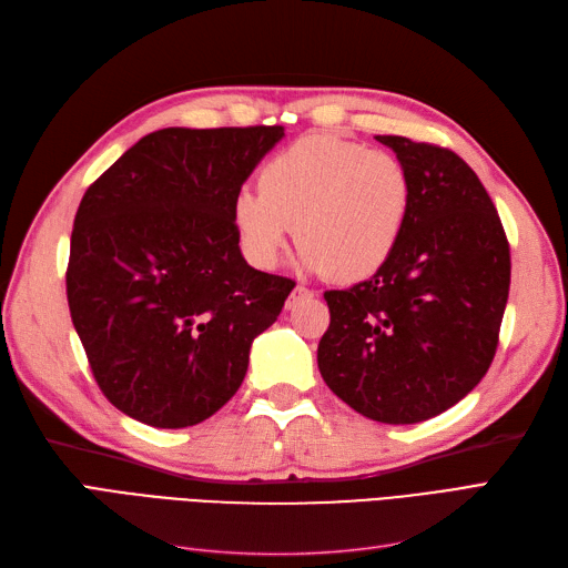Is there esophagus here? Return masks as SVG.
I'll list each match as a JSON object with an SVG mask.
<instances>
[{
    "label": "esophagus",
    "instance_id": "1",
    "mask_svg": "<svg viewBox=\"0 0 568 568\" xmlns=\"http://www.w3.org/2000/svg\"><path fill=\"white\" fill-rule=\"evenodd\" d=\"M311 296H315L311 288L307 286H303V284H298V286H294V291H291V296L286 298V307L288 311H294V307L303 301V298H311Z\"/></svg>",
    "mask_w": 568,
    "mask_h": 568
}]
</instances>
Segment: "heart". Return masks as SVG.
Returning a JSON list of instances; mask_svg holds the SVG:
<instances>
[{"mask_svg": "<svg viewBox=\"0 0 568 568\" xmlns=\"http://www.w3.org/2000/svg\"><path fill=\"white\" fill-rule=\"evenodd\" d=\"M239 189L232 222L246 261L272 270L291 239L305 267L341 282L372 277L400 242L412 201L407 168L388 151L329 134L303 136Z\"/></svg>", "mask_w": 568, "mask_h": 568, "instance_id": "heart-1", "label": "heart"}]
</instances>
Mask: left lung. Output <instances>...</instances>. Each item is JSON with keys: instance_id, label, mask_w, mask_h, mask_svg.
<instances>
[{"instance_id": "1", "label": "left lung", "mask_w": 568, "mask_h": 568, "mask_svg": "<svg viewBox=\"0 0 568 568\" xmlns=\"http://www.w3.org/2000/svg\"><path fill=\"white\" fill-rule=\"evenodd\" d=\"M407 168L400 242L374 277L324 291L317 367L338 398L384 424H417L484 379L509 296V242L474 170L455 151L376 134Z\"/></svg>"}]
</instances>
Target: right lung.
I'll list each match as a JSON object with an SVG mask.
<instances>
[{"label": "right lung", "instance_id": "right-lung-1", "mask_svg": "<svg viewBox=\"0 0 568 568\" xmlns=\"http://www.w3.org/2000/svg\"><path fill=\"white\" fill-rule=\"evenodd\" d=\"M282 125L142 136L75 213L65 294L94 379L128 417L194 426L242 386L257 334L296 282L253 270L234 194Z\"/></svg>", "mask_w": 568, "mask_h": 568}]
</instances>
